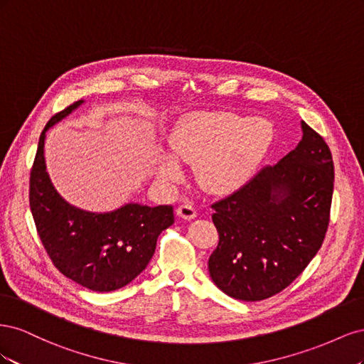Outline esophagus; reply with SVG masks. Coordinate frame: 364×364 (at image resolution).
Wrapping results in <instances>:
<instances>
[{
	"instance_id": "obj_1",
	"label": "esophagus",
	"mask_w": 364,
	"mask_h": 364,
	"mask_svg": "<svg viewBox=\"0 0 364 364\" xmlns=\"http://www.w3.org/2000/svg\"><path fill=\"white\" fill-rule=\"evenodd\" d=\"M178 215L181 217V218H183V220H193L196 215H197V213H196V209L193 208V205L191 203H183V205H181L179 208H178Z\"/></svg>"
}]
</instances>
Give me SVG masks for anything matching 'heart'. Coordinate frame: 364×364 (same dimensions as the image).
<instances>
[{
  "label": "heart",
  "instance_id": "1",
  "mask_svg": "<svg viewBox=\"0 0 364 364\" xmlns=\"http://www.w3.org/2000/svg\"><path fill=\"white\" fill-rule=\"evenodd\" d=\"M272 141L273 126L266 118L200 111L174 126L168 144L176 161L193 165L196 182L206 194L228 196L247 183ZM173 160L164 156L159 161L162 181L181 178L179 164Z\"/></svg>",
  "mask_w": 364,
  "mask_h": 364
}]
</instances>
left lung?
<instances>
[{
  "label": "left lung",
  "instance_id": "left-lung-1",
  "mask_svg": "<svg viewBox=\"0 0 364 364\" xmlns=\"http://www.w3.org/2000/svg\"><path fill=\"white\" fill-rule=\"evenodd\" d=\"M302 139L273 167L214 203L218 246L209 277L234 299L262 301L299 277L321 249L329 223L334 164L305 121Z\"/></svg>",
  "mask_w": 364,
  "mask_h": 364
}]
</instances>
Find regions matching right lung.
I'll return each mask as SVG.
<instances>
[{
	"label": "right lung",
	"instance_id": "add662e5",
	"mask_svg": "<svg viewBox=\"0 0 364 364\" xmlns=\"http://www.w3.org/2000/svg\"><path fill=\"white\" fill-rule=\"evenodd\" d=\"M83 103L54 115L42 130L30 174V209L39 238L60 273L92 291H114L147 267L164 229L174 223L173 206L126 203L109 213L70 205L47 173V130Z\"/></svg>",
	"mask_w": 364,
	"mask_h": 364
}]
</instances>
